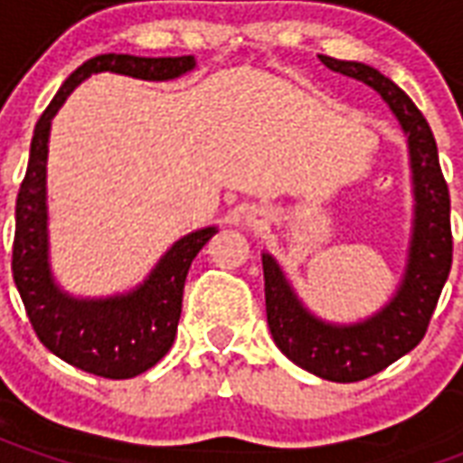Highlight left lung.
<instances>
[{
    "instance_id": "1",
    "label": "left lung",
    "mask_w": 463,
    "mask_h": 463,
    "mask_svg": "<svg viewBox=\"0 0 463 463\" xmlns=\"http://www.w3.org/2000/svg\"><path fill=\"white\" fill-rule=\"evenodd\" d=\"M320 61L337 74L372 86L407 133L414 183V228L407 270L397 295L372 317L354 325H332L315 317L298 300L280 265L272 255L262 252L265 310L272 340L298 367L330 382H359L404 357L427 335L429 320L451 270V201L439 165L434 133L414 101L372 66L322 54Z\"/></svg>"
}]
</instances>
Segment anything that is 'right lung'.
Here are the masks:
<instances>
[{"label": "right lung", "instance_id": "1", "mask_svg": "<svg viewBox=\"0 0 463 463\" xmlns=\"http://www.w3.org/2000/svg\"><path fill=\"white\" fill-rule=\"evenodd\" d=\"M195 69L193 56L101 54L89 59L66 79L46 106L32 138L29 165L16 195V231L12 275L36 337L49 352L89 374L131 379L151 369L171 349L181 320L183 285L193 258L218 228L185 235L163 255L136 290L106 300L66 295L49 270L46 235V153L52 118L66 96L91 74L114 71L143 81H168Z\"/></svg>", "mask_w": 463, "mask_h": 463}]
</instances>
